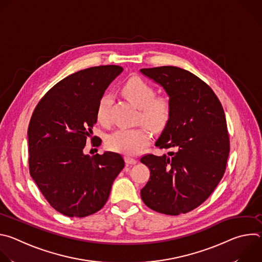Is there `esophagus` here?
I'll use <instances>...</instances> for the list:
<instances>
[{
    "instance_id": "34e87169",
    "label": "esophagus",
    "mask_w": 262,
    "mask_h": 262,
    "mask_svg": "<svg viewBox=\"0 0 262 262\" xmlns=\"http://www.w3.org/2000/svg\"><path fill=\"white\" fill-rule=\"evenodd\" d=\"M125 162H126V164H128V165H135L138 161H137V159H135V158H132V157H129V156H126V157H125Z\"/></svg>"
}]
</instances>
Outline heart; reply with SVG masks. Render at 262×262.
Masks as SVG:
<instances>
[{"mask_svg": "<svg viewBox=\"0 0 262 262\" xmlns=\"http://www.w3.org/2000/svg\"><path fill=\"white\" fill-rule=\"evenodd\" d=\"M125 96L140 108V118L156 130L163 129L171 119L172 104L167 96H156L155 88L140 77L129 79L122 88ZM112 95L104 92L96 105V118L103 124L111 123ZM151 132L146 126L118 128L106 138V145L113 151L125 155L138 154L151 140Z\"/></svg>", "mask_w": 262, "mask_h": 262, "instance_id": "obj_1", "label": "heart"}]
</instances>
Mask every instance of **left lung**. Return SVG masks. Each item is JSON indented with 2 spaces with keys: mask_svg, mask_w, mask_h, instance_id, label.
I'll use <instances>...</instances> for the list:
<instances>
[{
  "mask_svg": "<svg viewBox=\"0 0 262 262\" xmlns=\"http://www.w3.org/2000/svg\"><path fill=\"white\" fill-rule=\"evenodd\" d=\"M141 72L164 87L172 104L171 119L156 142L172 151L141 158L150 170L141 197L155 211L186 213L211 195L225 173L230 151L225 113L212 89L188 70L161 66Z\"/></svg>",
  "mask_w": 262,
  "mask_h": 262,
  "instance_id": "obj_1",
  "label": "left lung"
}]
</instances>
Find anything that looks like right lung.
<instances>
[{
	"label": "right lung",
	"mask_w": 262,
	"mask_h": 262,
	"mask_svg": "<svg viewBox=\"0 0 262 262\" xmlns=\"http://www.w3.org/2000/svg\"><path fill=\"white\" fill-rule=\"evenodd\" d=\"M121 71L118 65H101L74 72L52 87L32 114L30 174L50 205L64 215L84 217L100 210L124 168L119 154L90 158L83 152L97 121L98 99ZM91 143L98 147L101 141L94 136Z\"/></svg>",
	"instance_id": "obj_1"
}]
</instances>
